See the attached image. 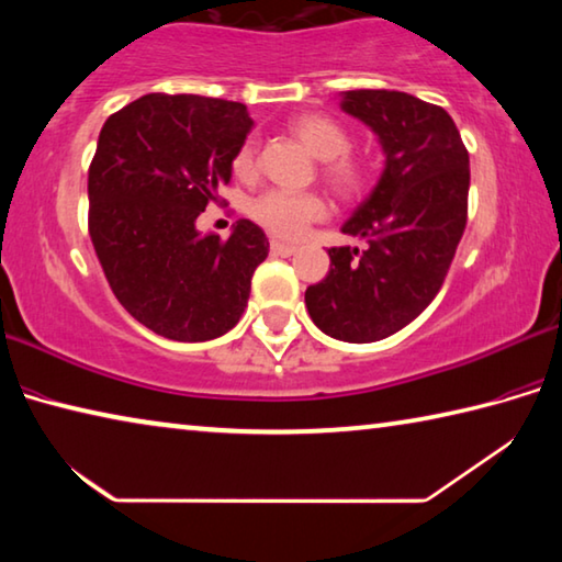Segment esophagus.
<instances>
[{
	"label": "esophagus",
	"mask_w": 562,
	"mask_h": 562,
	"mask_svg": "<svg viewBox=\"0 0 562 562\" xmlns=\"http://www.w3.org/2000/svg\"><path fill=\"white\" fill-rule=\"evenodd\" d=\"M270 252L272 255H280V258H290V255L297 252V247L288 245V243H280V240H272L270 243Z\"/></svg>",
	"instance_id": "34e87169"
}]
</instances>
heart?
<instances>
[{"mask_svg":"<svg viewBox=\"0 0 562 562\" xmlns=\"http://www.w3.org/2000/svg\"><path fill=\"white\" fill-rule=\"evenodd\" d=\"M290 133L312 156L322 160V176L339 195H355L364 186L367 168L359 158L349 156V133L325 113H300L290 121ZM258 170L255 146L247 140L233 156V173L237 178H252ZM252 221L265 231L284 240H294L310 223L327 215L325 198L317 193H288V190H268L255 198L250 205Z\"/></svg>","mask_w":562,"mask_h":562,"instance_id":"obj_1","label":"heart"}]
</instances>
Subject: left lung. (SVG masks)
Returning a JSON list of instances; mask_svg holds the SVG:
<instances>
[{
    "label": "left lung",
    "instance_id": "8db88e82",
    "mask_svg": "<svg viewBox=\"0 0 562 562\" xmlns=\"http://www.w3.org/2000/svg\"><path fill=\"white\" fill-rule=\"evenodd\" d=\"M339 109L374 131L384 170L341 225L367 247H331L304 304L325 335L367 345L404 329L441 290L465 227L469 150L449 113L412 93L341 91Z\"/></svg>",
    "mask_w": 562,
    "mask_h": 562
}]
</instances>
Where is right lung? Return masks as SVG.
Returning a JSON list of instances; mask_svg holds the SVG:
<instances>
[{"instance_id": "right-lung-1", "label": "right lung", "mask_w": 562, "mask_h": 562, "mask_svg": "<svg viewBox=\"0 0 562 562\" xmlns=\"http://www.w3.org/2000/svg\"><path fill=\"white\" fill-rule=\"evenodd\" d=\"M252 119L245 103L148 93L109 116L89 168V233L133 319L176 341L223 337L240 322L268 237L237 221L227 240L195 227Z\"/></svg>"}]
</instances>
